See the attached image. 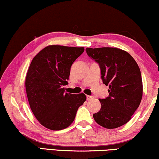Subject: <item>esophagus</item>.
Masks as SVG:
<instances>
[{
  "label": "esophagus",
  "instance_id": "1",
  "mask_svg": "<svg viewBox=\"0 0 159 159\" xmlns=\"http://www.w3.org/2000/svg\"><path fill=\"white\" fill-rule=\"evenodd\" d=\"M92 99H93V96H86V99L87 100H91Z\"/></svg>",
  "mask_w": 159,
  "mask_h": 159
}]
</instances>
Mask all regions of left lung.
Wrapping results in <instances>:
<instances>
[{
  "label": "left lung",
  "instance_id": "8db88e82",
  "mask_svg": "<svg viewBox=\"0 0 159 159\" xmlns=\"http://www.w3.org/2000/svg\"><path fill=\"white\" fill-rule=\"evenodd\" d=\"M86 52L99 64L103 84L109 89L108 97L99 99L102 107L93 115V119L107 129L126 124L142 99V78L137 62L128 52L115 48H87Z\"/></svg>",
  "mask_w": 159,
  "mask_h": 159
}]
</instances>
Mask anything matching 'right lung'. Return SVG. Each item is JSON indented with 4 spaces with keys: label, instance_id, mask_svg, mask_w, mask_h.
<instances>
[{
    "label": "right lung",
    "instance_id": "1",
    "mask_svg": "<svg viewBox=\"0 0 159 159\" xmlns=\"http://www.w3.org/2000/svg\"><path fill=\"white\" fill-rule=\"evenodd\" d=\"M84 52V48L50 45L33 58L26 77V91L31 109L47 128L60 130L74 120L86 101L84 93L65 92L70 67Z\"/></svg>",
    "mask_w": 159,
    "mask_h": 159
}]
</instances>
